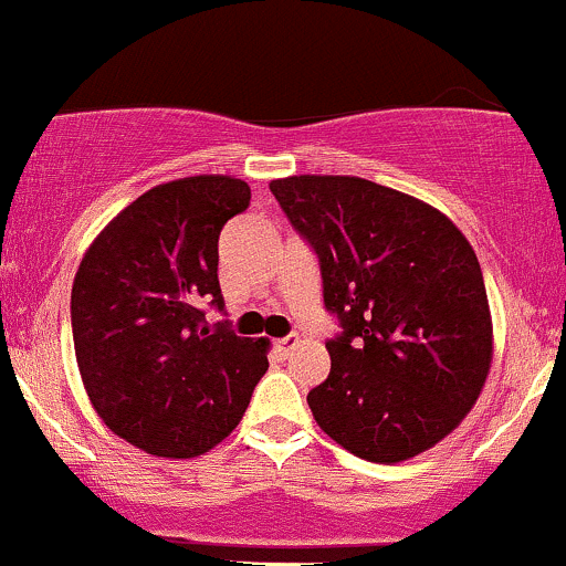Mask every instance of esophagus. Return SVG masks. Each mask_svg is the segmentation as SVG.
I'll list each match as a JSON object with an SVG mask.
<instances>
[{
  "mask_svg": "<svg viewBox=\"0 0 566 566\" xmlns=\"http://www.w3.org/2000/svg\"><path fill=\"white\" fill-rule=\"evenodd\" d=\"M297 346V335H287V337H279V340L274 343V348L279 350L282 356H287L292 348Z\"/></svg>",
  "mask_w": 566,
  "mask_h": 566,
  "instance_id": "1",
  "label": "esophagus"
}]
</instances>
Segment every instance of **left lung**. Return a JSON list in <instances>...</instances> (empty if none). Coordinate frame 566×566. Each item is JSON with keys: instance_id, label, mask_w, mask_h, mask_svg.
Segmentation results:
<instances>
[{"instance_id": "left-lung-1", "label": "left lung", "mask_w": 566, "mask_h": 566, "mask_svg": "<svg viewBox=\"0 0 566 566\" xmlns=\"http://www.w3.org/2000/svg\"><path fill=\"white\" fill-rule=\"evenodd\" d=\"M271 193L314 247L343 329L327 340V380L308 391L316 423L373 463L431 450L476 405L492 361L469 239L426 201L350 175H292Z\"/></svg>"}]
</instances>
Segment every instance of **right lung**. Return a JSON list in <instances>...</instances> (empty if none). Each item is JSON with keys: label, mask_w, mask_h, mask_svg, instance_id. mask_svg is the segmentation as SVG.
I'll return each instance as SVG.
<instances>
[{"label": "right lung", "mask_w": 566, "mask_h": 566, "mask_svg": "<svg viewBox=\"0 0 566 566\" xmlns=\"http://www.w3.org/2000/svg\"><path fill=\"white\" fill-rule=\"evenodd\" d=\"M250 207L231 175L146 191L84 252L71 290L76 365L116 437L159 458H193L242 420L269 369V340L239 337L223 311L218 237Z\"/></svg>", "instance_id": "1"}]
</instances>
